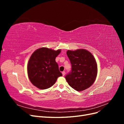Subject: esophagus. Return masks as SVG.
I'll return each mask as SVG.
<instances>
[{"mask_svg": "<svg viewBox=\"0 0 124 124\" xmlns=\"http://www.w3.org/2000/svg\"><path fill=\"white\" fill-rule=\"evenodd\" d=\"M62 76H64L65 75V71H63V72H62Z\"/></svg>", "mask_w": 124, "mask_h": 124, "instance_id": "esophagus-1", "label": "esophagus"}]
</instances>
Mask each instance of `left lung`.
I'll return each mask as SVG.
<instances>
[{
	"instance_id": "obj_1",
	"label": "left lung",
	"mask_w": 124,
	"mask_h": 124,
	"mask_svg": "<svg viewBox=\"0 0 124 124\" xmlns=\"http://www.w3.org/2000/svg\"><path fill=\"white\" fill-rule=\"evenodd\" d=\"M67 54L71 63V72L65 78L68 84L77 91L89 88L97 75V65L92 54L85 49L68 50Z\"/></svg>"
}]
</instances>
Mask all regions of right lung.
Segmentation results:
<instances>
[{
  "instance_id": "right-lung-1",
  "label": "right lung",
  "mask_w": 124,
  "mask_h": 124,
  "mask_svg": "<svg viewBox=\"0 0 124 124\" xmlns=\"http://www.w3.org/2000/svg\"><path fill=\"white\" fill-rule=\"evenodd\" d=\"M61 52L41 47L32 54L28 62L27 73L29 80L36 87L40 89L50 88L62 76L55 61Z\"/></svg>"
}]
</instances>
